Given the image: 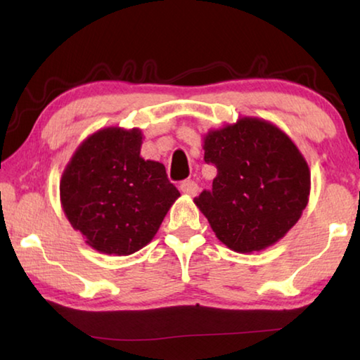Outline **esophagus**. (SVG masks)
<instances>
[{
	"mask_svg": "<svg viewBox=\"0 0 360 360\" xmlns=\"http://www.w3.org/2000/svg\"><path fill=\"white\" fill-rule=\"evenodd\" d=\"M198 191H200V187H198V184L195 181H192V179L182 181V184H181V192L182 193L191 195V197H195V195L198 193Z\"/></svg>",
	"mask_w": 360,
	"mask_h": 360,
	"instance_id": "1",
	"label": "esophagus"
}]
</instances>
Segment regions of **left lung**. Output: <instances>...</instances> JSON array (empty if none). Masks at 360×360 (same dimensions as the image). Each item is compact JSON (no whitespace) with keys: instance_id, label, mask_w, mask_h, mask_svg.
Instances as JSON below:
<instances>
[{"instance_id":"1","label":"left lung","mask_w":360,"mask_h":360,"mask_svg":"<svg viewBox=\"0 0 360 360\" xmlns=\"http://www.w3.org/2000/svg\"><path fill=\"white\" fill-rule=\"evenodd\" d=\"M203 149L217 176L193 202L217 238L241 254L281 240L307 208L311 187L308 163L292 139L270 122L241 117L208 131Z\"/></svg>"}]
</instances>
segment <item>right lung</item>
<instances>
[{
    "label": "right lung",
    "instance_id": "1",
    "mask_svg": "<svg viewBox=\"0 0 360 360\" xmlns=\"http://www.w3.org/2000/svg\"><path fill=\"white\" fill-rule=\"evenodd\" d=\"M141 144V130L108 127L79 146L62 174L65 214L98 252L139 251L181 195L162 163L139 155Z\"/></svg>",
    "mask_w": 360,
    "mask_h": 360
}]
</instances>
